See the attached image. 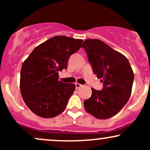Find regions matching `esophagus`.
Listing matches in <instances>:
<instances>
[{"label":"esophagus","mask_w":150,"mask_h":150,"mask_svg":"<svg viewBox=\"0 0 150 150\" xmlns=\"http://www.w3.org/2000/svg\"><path fill=\"white\" fill-rule=\"evenodd\" d=\"M75 88H76V89L80 88V87H82V85H80V84H79V83H75Z\"/></svg>","instance_id":"obj_1"}]
</instances>
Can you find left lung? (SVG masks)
Masks as SVG:
<instances>
[{"mask_svg":"<svg viewBox=\"0 0 150 150\" xmlns=\"http://www.w3.org/2000/svg\"><path fill=\"white\" fill-rule=\"evenodd\" d=\"M84 48L88 61L103 88H92L90 98L84 101L85 111L98 119H106L118 113L128 102L134 74L125 56L99 39H87Z\"/></svg>","mask_w":150,"mask_h":150,"instance_id":"1","label":"left lung"}]
</instances>
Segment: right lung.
I'll return each instance as SVG.
<instances>
[{"label": "right lung", "instance_id": "1", "mask_svg": "<svg viewBox=\"0 0 150 150\" xmlns=\"http://www.w3.org/2000/svg\"><path fill=\"white\" fill-rule=\"evenodd\" d=\"M82 42L56 36L37 46L23 63L20 91L26 105L36 115L53 118L64 111L75 85L58 81V72L67 69L70 56L80 49Z\"/></svg>", "mask_w": 150, "mask_h": 150}]
</instances>
